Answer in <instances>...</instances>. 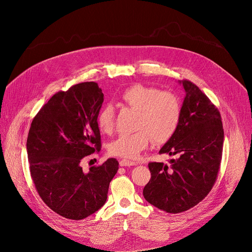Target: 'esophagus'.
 Listing matches in <instances>:
<instances>
[{
	"label": "esophagus",
	"mask_w": 252,
	"mask_h": 252,
	"mask_svg": "<svg viewBox=\"0 0 252 252\" xmlns=\"http://www.w3.org/2000/svg\"><path fill=\"white\" fill-rule=\"evenodd\" d=\"M120 165L121 166H134L135 162L129 161V159H126V158H123V159H121V161H120Z\"/></svg>",
	"instance_id": "1"
}]
</instances>
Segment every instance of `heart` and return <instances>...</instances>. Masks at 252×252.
Returning a JSON list of instances; mask_svg holds the SVG:
<instances>
[{"label":"heart","instance_id":"obj_1","mask_svg":"<svg viewBox=\"0 0 252 252\" xmlns=\"http://www.w3.org/2000/svg\"><path fill=\"white\" fill-rule=\"evenodd\" d=\"M121 101L135 110L136 130L120 134L109 144V154L124 158H135L154 140L158 144L169 141L177 132L181 118L180 97L171 91H159L155 86L134 84L121 94ZM97 127L104 133L112 131L114 109L106 105L96 118Z\"/></svg>","mask_w":252,"mask_h":252}]
</instances>
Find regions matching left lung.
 <instances>
[{"label":"left lung","instance_id":"obj_1","mask_svg":"<svg viewBox=\"0 0 252 252\" xmlns=\"http://www.w3.org/2000/svg\"><path fill=\"white\" fill-rule=\"evenodd\" d=\"M185 89L177 132L159 154L179 156L168 164H148L151 179L144 187L148 203L169 213L186 211L207 195L217 181L222 159L224 129L220 111L195 84Z\"/></svg>","mask_w":252,"mask_h":252}]
</instances>
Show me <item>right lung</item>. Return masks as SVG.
Listing matches in <instances>:
<instances>
[{
    "label": "right lung",
    "instance_id": "right-lung-1",
    "mask_svg": "<svg viewBox=\"0 0 252 252\" xmlns=\"http://www.w3.org/2000/svg\"><path fill=\"white\" fill-rule=\"evenodd\" d=\"M104 102L95 82L59 91L32 120L27 138L30 174L43 202L58 215L83 220L107 200L117 158L83 170L81 163L101 150L96 118Z\"/></svg>",
    "mask_w": 252,
    "mask_h": 252
}]
</instances>
